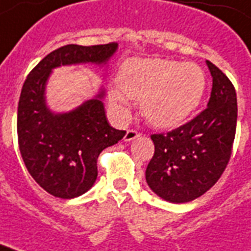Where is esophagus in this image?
Masks as SVG:
<instances>
[{"instance_id": "esophagus-1", "label": "esophagus", "mask_w": 251, "mask_h": 251, "mask_svg": "<svg viewBox=\"0 0 251 251\" xmlns=\"http://www.w3.org/2000/svg\"><path fill=\"white\" fill-rule=\"evenodd\" d=\"M141 135H142V134L139 133V131H137V130L129 129L127 131H126L125 137H124V141L130 142V141H133V139H135V138L141 137Z\"/></svg>"}]
</instances>
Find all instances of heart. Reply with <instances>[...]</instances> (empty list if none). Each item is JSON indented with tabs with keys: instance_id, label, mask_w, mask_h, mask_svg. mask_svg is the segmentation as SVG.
I'll return each mask as SVG.
<instances>
[{
	"instance_id": "1",
	"label": "heart",
	"mask_w": 251,
	"mask_h": 251,
	"mask_svg": "<svg viewBox=\"0 0 251 251\" xmlns=\"http://www.w3.org/2000/svg\"><path fill=\"white\" fill-rule=\"evenodd\" d=\"M120 90L110 91V102L120 117L129 113L127 98L141 100L142 114L150 124L173 127L199 105L206 76L198 65L163 58H134L122 65Z\"/></svg>"
}]
</instances>
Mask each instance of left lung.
Returning <instances> with one entry per match:
<instances>
[{
  "instance_id": "1",
  "label": "left lung",
  "mask_w": 251,
  "mask_h": 251,
  "mask_svg": "<svg viewBox=\"0 0 251 251\" xmlns=\"http://www.w3.org/2000/svg\"><path fill=\"white\" fill-rule=\"evenodd\" d=\"M212 91L207 108L186 124L151 135L155 152L146 181L172 203L194 201L210 190L230 160L237 126V98L229 78L207 61Z\"/></svg>"
}]
</instances>
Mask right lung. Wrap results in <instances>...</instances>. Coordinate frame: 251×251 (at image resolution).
Segmentation results:
<instances>
[{
    "instance_id": "right-lung-1",
    "label": "right lung",
    "mask_w": 251,
    "mask_h": 251,
    "mask_svg": "<svg viewBox=\"0 0 251 251\" xmlns=\"http://www.w3.org/2000/svg\"><path fill=\"white\" fill-rule=\"evenodd\" d=\"M117 43L69 44L53 50L29 72L18 102V146L32 178L49 194L62 199L86 193L98 177V157L126 134L106 121L100 99L88 100L70 113L53 114L47 108L44 87L49 73L61 65L102 64Z\"/></svg>"
}]
</instances>
